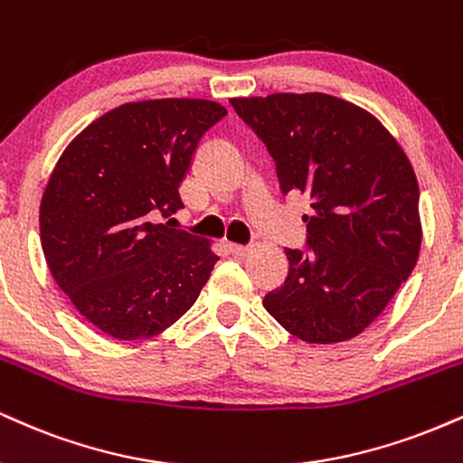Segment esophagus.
Instances as JSON below:
<instances>
[{"label": "esophagus", "mask_w": 463, "mask_h": 463, "mask_svg": "<svg viewBox=\"0 0 463 463\" xmlns=\"http://www.w3.org/2000/svg\"><path fill=\"white\" fill-rule=\"evenodd\" d=\"M228 250H231V252L235 256H248L250 252H252V248L239 246V243H228Z\"/></svg>", "instance_id": "1"}]
</instances>
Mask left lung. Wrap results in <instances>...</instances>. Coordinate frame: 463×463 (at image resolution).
Masks as SVG:
<instances>
[{
    "label": "left lung",
    "mask_w": 463,
    "mask_h": 463,
    "mask_svg": "<svg viewBox=\"0 0 463 463\" xmlns=\"http://www.w3.org/2000/svg\"><path fill=\"white\" fill-rule=\"evenodd\" d=\"M265 142L282 192L310 198L308 252L285 250V285L265 295L304 343L355 338L383 313L419 260V181L375 116L323 92L231 99Z\"/></svg>",
    "instance_id": "obj_1"
}]
</instances>
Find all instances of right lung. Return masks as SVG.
Instances as JSON below:
<instances>
[{
  "instance_id": "right-lung-1",
  "label": "right lung",
  "mask_w": 463,
  "mask_h": 463,
  "mask_svg": "<svg viewBox=\"0 0 463 463\" xmlns=\"http://www.w3.org/2000/svg\"><path fill=\"white\" fill-rule=\"evenodd\" d=\"M226 116L207 99H153L105 111L72 137L41 198V246L83 319L142 341L192 308L217 254L157 224L183 207L178 185L198 140Z\"/></svg>"
}]
</instances>
